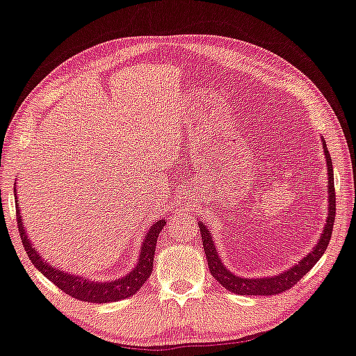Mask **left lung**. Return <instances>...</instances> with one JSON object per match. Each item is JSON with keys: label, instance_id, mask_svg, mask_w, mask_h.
I'll list each match as a JSON object with an SVG mask.
<instances>
[{"label": "left lung", "instance_id": "8db88e82", "mask_svg": "<svg viewBox=\"0 0 356 356\" xmlns=\"http://www.w3.org/2000/svg\"><path fill=\"white\" fill-rule=\"evenodd\" d=\"M321 140H323V152H325V156H326V169H327V200H330V204H327V219H326L325 227H323V233L315 248L291 268L284 270L283 273L273 275V277H264V278L238 277V275L232 273L230 270L225 267L224 262L220 261L219 252H217L214 240H212L208 225H204L203 222L198 220L200 233H201V238H203L204 254L209 265V272L212 277L219 281V284L224 286L227 291L240 294V296H275V294L284 293V291L293 288V286L302 277H304V275L309 273L312 267H314V265L320 261L323 254H325L332 235L334 219H336V192H334V172H332L331 155L330 152H327L326 142L323 137Z\"/></svg>", "mask_w": 356, "mask_h": 356}]
</instances>
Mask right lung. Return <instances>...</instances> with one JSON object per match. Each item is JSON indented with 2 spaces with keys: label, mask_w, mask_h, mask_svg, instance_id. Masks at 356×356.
<instances>
[{
  "label": "right lung",
  "mask_w": 356,
  "mask_h": 356,
  "mask_svg": "<svg viewBox=\"0 0 356 356\" xmlns=\"http://www.w3.org/2000/svg\"><path fill=\"white\" fill-rule=\"evenodd\" d=\"M15 212H17V225L20 238H22L24 248L26 254H29L31 264H33L47 280L52 281V283H54L59 289H62L65 294L83 302H92V304H107V302L123 300L127 299V297L134 296L137 291L142 288V284H144L148 277L152 275L153 257H155L158 236H160L163 227L166 225V220L160 219L145 233L140 245L139 259H137L136 265L132 267L129 273H126L121 278L116 280L95 281L88 280L86 277H79V275L75 273L63 272L62 268H56L54 265L44 261V259L41 257V254L36 251L33 245H31L29 235H26L22 214H20L19 209L17 195H15Z\"/></svg>",
  "instance_id": "1"
}]
</instances>
